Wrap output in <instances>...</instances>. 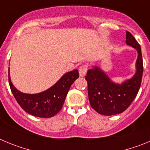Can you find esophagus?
<instances>
[{"label":"esophagus","instance_id":"obj_1","mask_svg":"<svg viewBox=\"0 0 150 150\" xmlns=\"http://www.w3.org/2000/svg\"><path fill=\"white\" fill-rule=\"evenodd\" d=\"M87 69H88V67L87 65H82L81 66L78 71H79V75H80L81 77H83L87 72Z\"/></svg>","mask_w":150,"mask_h":150}]
</instances>
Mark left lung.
Here are the masks:
<instances>
[{"mask_svg":"<svg viewBox=\"0 0 150 150\" xmlns=\"http://www.w3.org/2000/svg\"><path fill=\"white\" fill-rule=\"evenodd\" d=\"M125 43L137 52L136 72L122 83H114L98 67L87 71L85 78L88 85V97L91 107L105 116L122 113L132 104L141 87L144 65L141 48L131 33L126 31Z\"/></svg>","mask_w":150,"mask_h":150,"instance_id":"8db88e82","label":"left lung"}]
</instances>
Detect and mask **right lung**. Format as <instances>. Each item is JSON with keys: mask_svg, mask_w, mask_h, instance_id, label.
<instances>
[{"mask_svg": "<svg viewBox=\"0 0 150 150\" xmlns=\"http://www.w3.org/2000/svg\"><path fill=\"white\" fill-rule=\"evenodd\" d=\"M78 77V70L75 69L64 74L48 90L36 94H27L20 92L13 86L9 69V87L17 102L25 112L42 118L54 117L61 110L71 85Z\"/></svg>", "mask_w": 150, "mask_h": 150, "instance_id": "add662e5", "label": "right lung"}]
</instances>
